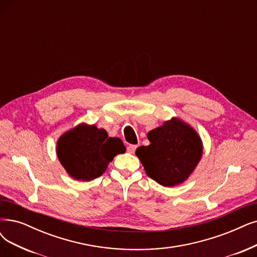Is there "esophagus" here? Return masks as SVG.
Segmentation results:
<instances>
[{"label":"esophagus","instance_id":"34e87169","mask_svg":"<svg viewBox=\"0 0 257 257\" xmlns=\"http://www.w3.org/2000/svg\"><path fill=\"white\" fill-rule=\"evenodd\" d=\"M136 149H137V146H135V145H130V146L127 147V152L131 153V154H134L135 151H136Z\"/></svg>","mask_w":257,"mask_h":257}]
</instances>
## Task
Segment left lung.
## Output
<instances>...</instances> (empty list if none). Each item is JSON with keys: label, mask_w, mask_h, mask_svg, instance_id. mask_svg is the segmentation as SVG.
Segmentation results:
<instances>
[{"label": "left lung", "mask_w": 257, "mask_h": 257, "mask_svg": "<svg viewBox=\"0 0 257 257\" xmlns=\"http://www.w3.org/2000/svg\"><path fill=\"white\" fill-rule=\"evenodd\" d=\"M151 145L139 147L136 155L148 176L163 187L187 180L202 156L200 136L188 123L172 118L148 133Z\"/></svg>", "instance_id": "obj_1"}]
</instances>
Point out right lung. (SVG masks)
<instances>
[{
  "label": "right lung",
  "instance_id": "add662e5",
  "mask_svg": "<svg viewBox=\"0 0 257 257\" xmlns=\"http://www.w3.org/2000/svg\"><path fill=\"white\" fill-rule=\"evenodd\" d=\"M125 153L119 138L108 137L103 128L86 123L67 131L57 141V156L67 174L77 180L100 177L118 154Z\"/></svg>",
  "mask_w": 257,
  "mask_h": 257
}]
</instances>
